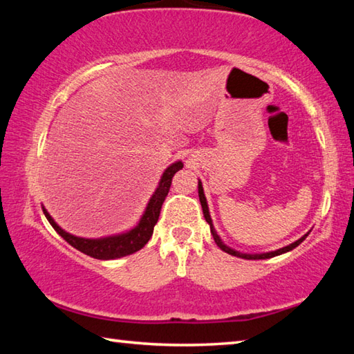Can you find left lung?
Returning <instances> with one entry per match:
<instances>
[{
  "mask_svg": "<svg viewBox=\"0 0 354 354\" xmlns=\"http://www.w3.org/2000/svg\"><path fill=\"white\" fill-rule=\"evenodd\" d=\"M198 196H200V203H201V207H203V215H205L206 221L209 223V226H211V232H212V236H214L215 243H217V247H218L220 250H223L225 253L231 254V256H237V257H242V259H248V261H254V259H270V257H274V256H279V254H283V253H287V251H290V250H293L295 247H298V245L301 243V242L304 241V239L308 237V234H309V232H308V234H304L301 239H298L297 242L287 245V247H284V248H279V250H274V251H268V253H261V254H259V253H256V254L241 253V251L232 250L231 247H227V245H225L223 241H221V239H220V236L217 234V231H215V227H214V225H212L211 214H209L207 201H206V196H205V190H203L201 181H198Z\"/></svg>",
  "mask_w": 354,
  "mask_h": 354,
  "instance_id": "1",
  "label": "left lung"
}]
</instances>
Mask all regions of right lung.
<instances>
[{
	"instance_id": "obj_1",
	"label": "right lung",
	"mask_w": 354,
	"mask_h": 354,
	"mask_svg": "<svg viewBox=\"0 0 354 354\" xmlns=\"http://www.w3.org/2000/svg\"><path fill=\"white\" fill-rule=\"evenodd\" d=\"M183 167L184 164L181 160H176V162H173L170 167H167L165 171L162 173V176H160L159 185L156 187L154 194L148 201L145 212H143V215L140 217L139 223H137V226H134L133 230L122 232V234L100 237V239L77 237V236L70 234L67 231H64L62 227L56 223L55 218L48 214L46 209L45 207L41 209H44L46 220L50 221V225L53 227H55L57 234L64 237V241H67L73 248L80 250L84 254L95 257V259H101V261L118 259V257L133 254L136 251H139L140 248L145 247L147 242L151 239L154 225L158 223L160 207H162L165 196L169 195L171 178L175 176V173L178 170H181Z\"/></svg>"
}]
</instances>
